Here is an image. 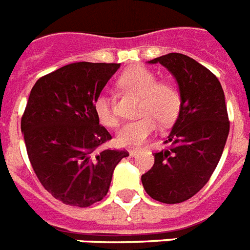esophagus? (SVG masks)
<instances>
[{
    "instance_id": "obj_1",
    "label": "esophagus",
    "mask_w": 250,
    "mask_h": 250,
    "mask_svg": "<svg viewBox=\"0 0 250 250\" xmlns=\"http://www.w3.org/2000/svg\"><path fill=\"white\" fill-rule=\"evenodd\" d=\"M128 153H129V156L135 157V156H136V154H137V153H139V149L131 148V149H128Z\"/></svg>"
}]
</instances>
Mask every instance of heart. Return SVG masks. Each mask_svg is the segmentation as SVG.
<instances>
[{
  "label": "heart",
  "instance_id": "obj_1",
  "mask_svg": "<svg viewBox=\"0 0 250 250\" xmlns=\"http://www.w3.org/2000/svg\"><path fill=\"white\" fill-rule=\"evenodd\" d=\"M119 85L140 97V118L129 121L118 129L115 141L121 146L141 145L148 139L160 121L161 125L174 123L182 109V96L176 86L168 82H157V76L149 68L133 66L119 78ZM94 113L106 127H115V117L110 98L101 93L94 101Z\"/></svg>",
  "mask_w": 250,
  "mask_h": 250
}]
</instances>
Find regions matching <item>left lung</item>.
Here are the masks:
<instances>
[{
	"mask_svg": "<svg viewBox=\"0 0 250 250\" xmlns=\"http://www.w3.org/2000/svg\"><path fill=\"white\" fill-rule=\"evenodd\" d=\"M160 63L178 83L182 109L154 165L141 176L146 193L164 204H179L197 193L215 170L229 132L225 93L217 76L180 53L149 61Z\"/></svg>",
	"mask_w": 250,
	"mask_h": 250,
	"instance_id": "obj_1",
	"label": "left lung"
}]
</instances>
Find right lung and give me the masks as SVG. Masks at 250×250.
Here are the masks:
<instances>
[{
	"mask_svg": "<svg viewBox=\"0 0 250 250\" xmlns=\"http://www.w3.org/2000/svg\"><path fill=\"white\" fill-rule=\"evenodd\" d=\"M119 63L75 62L37 80L21 128L29 162L44 188L66 205L86 208L109 190L125 150H98L111 139L94 101Z\"/></svg>",
	"mask_w": 250,
	"mask_h": 250,
	"instance_id": "obj_1",
	"label": "right lung"
}]
</instances>
